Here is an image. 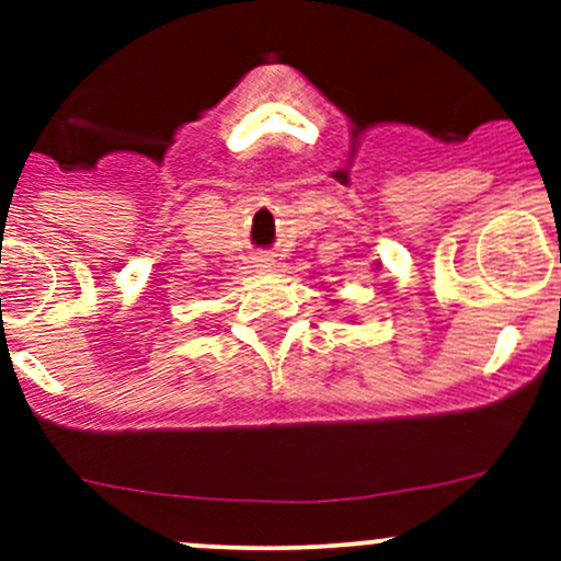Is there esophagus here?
Masks as SVG:
<instances>
[{"label": "esophagus", "mask_w": 561, "mask_h": 561, "mask_svg": "<svg viewBox=\"0 0 561 561\" xmlns=\"http://www.w3.org/2000/svg\"><path fill=\"white\" fill-rule=\"evenodd\" d=\"M271 265H274V260H271V254H257V257H254V268L268 271Z\"/></svg>", "instance_id": "1"}]
</instances>
